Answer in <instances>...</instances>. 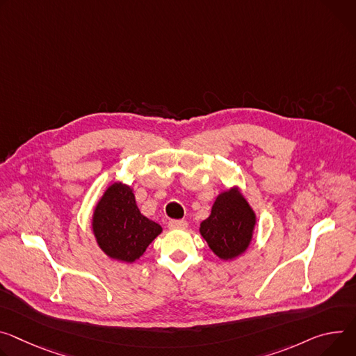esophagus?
I'll use <instances>...</instances> for the list:
<instances>
[{"label": "esophagus", "instance_id": "esophagus-1", "mask_svg": "<svg viewBox=\"0 0 356 356\" xmlns=\"http://www.w3.org/2000/svg\"><path fill=\"white\" fill-rule=\"evenodd\" d=\"M168 225H169V229H172V230L186 229L187 227V221L186 220H170Z\"/></svg>", "mask_w": 356, "mask_h": 356}]
</instances>
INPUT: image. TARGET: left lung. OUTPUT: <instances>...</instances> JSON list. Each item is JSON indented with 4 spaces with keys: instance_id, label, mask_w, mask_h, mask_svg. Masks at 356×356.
Masks as SVG:
<instances>
[{
    "instance_id": "obj_1",
    "label": "left lung",
    "mask_w": 356,
    "mask_h": 356,
    "mask_svg": "<svg viewBox=\"0 0 356 356\" xmlns=\"http://www.w3.org/2000/svg\"><path fill=\"white\" fill-rule=\"evenodd\" d=\"M255 214L236 190L224 191L216 199L211 214L200 224L209 247L222 260H232L250 245Z\"/></svg>"
}]
</instances>
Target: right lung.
<instances>
[{"mask_svg":"<svg viewBox=\"0 0 356 356\" xmlns=\"http://www.w3.org/2000/svg\"><path fill=\"white\" fill-rule=\"evenodd\" d=\"M93 233L99 247L115 260L134 263L161 233V227L145 217L135 202L132 188L115 183L93 213Z\"/></svg>","mask_w":356,"mask_h":356,"instance_id":"right-lung-1","label":"right lung"}]
</instances>
